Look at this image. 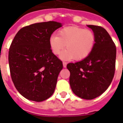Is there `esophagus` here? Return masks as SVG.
<instances>
[{
    "label": "esophagus",
    "instance_id": "34e87169",
    "mask_svg": "<svg viewBox=\"0 0 123 123\" xmlns=\"http://www.w3.org/2000/svg\"><path fill=\"white\" fill-rule=\"evenodd\" d=\"M62 64H63V67H64V68H66V65H67V63H66V62H62Z\"/></svg>",
    "mask_w": 123,
    "mask_h": 123
}]
</instances>
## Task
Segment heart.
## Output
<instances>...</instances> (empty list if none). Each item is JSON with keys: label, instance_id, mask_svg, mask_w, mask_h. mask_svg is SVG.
I'll use <instances>...</instances> for the list:
<instances>
[{"label": "heart", "instance_id": "obj_1", "mask_svg": "<svg viewBox=\"0 0 123 123\" xmlns=\"http://www.w3.org/2000/svg\"><path fill=\"white\" fill-rule=\"evenodd\" d=\"M95 41V35L91 30L68 26L60 30L59 36H51L49 44L53 54L57 55L67 49L61 55L62 59L82 61L91 53Z\"/></svg>", "mask_w": 123, "mask_h": 123}]
</instances>
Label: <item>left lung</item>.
<instances>
[{"mask_svg":"<svg viewBox=\"0 0 123 123\" xmlns=\"http://www.w3.org/2000/svg\"><path fill=\"white\" fill-rule=\"evenodd\" d=\"M96 41L87 57L68 64L69 84L73 93L85 99H92L103 94L114 76L116 47L106 30L100 26L88 25Z\"/></svg>","mask_w":123,"mask_h":123,"instance_id":"8db88e82","label":"left lung"}]
</instances>
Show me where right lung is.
Masks as SVG:
<instances>
[{
  "mask_svg": "<svg viewBox=\"0 0 123 123\" xmlns=\"http://www.w3.org/2000/svg\"><path fill=\"white\" fill-rule=\"evenodd\" d=\"M61 23L50 21L22 28L9 50L11 77L15 87L32 101H44L53 94L62 62L50 49L49 40Z\"/></svg>",
  "mask_w": 123,
  "mask_h": 123,
  "instance_id": "obj_1",
  "label": "right lung"
}]
</instances>
